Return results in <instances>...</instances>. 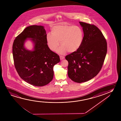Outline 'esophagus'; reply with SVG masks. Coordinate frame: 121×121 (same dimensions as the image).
<instances>
[{"label":"esophagus","instance_id":"1","mask_svg":"<svg viewBox=\"0 0 121 121\" xmlns=\"http://www.w3.org/2000/svg\"><path fill=\"white\" fill-rule=\"evenodd\" d=\"M60 60H63L65 59V56H60Z\"/></svg>","mask_w":121,"mask_h":121}]
</instances>
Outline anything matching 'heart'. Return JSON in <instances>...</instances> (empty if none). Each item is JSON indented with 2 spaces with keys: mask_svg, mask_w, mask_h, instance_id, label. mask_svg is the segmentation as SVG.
<instances>
[{
  "mask_svg": "<svg viewBox=\"0 0 121 121\" xmlns=\"http://www.w3.org/2000/svg\"><path fill=\"white\" fill-rule=\"evenodd\" d=\"M83 31L80 26L61 24L54 26L51 34L48 33L46 40L48 48L52 51L57 49L60 43L61 46L57 50L58 53L66 52L73 53L77 51L83 42Z\"/></svg>",
  "mask_w": 121,
  "mask_h": 121,
  "instance_id": "heart-1",
  "label": "heart"
}]
</instances>
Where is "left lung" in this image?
Segmentation results:
<instances>
[{
  "instance_id": "1",
  "label": "left lung",
  "mask_w": 121,
  "mask_h": 121,
  "mask_svg": "<svg viewBox=\"0 0 121 121\" xmlns=\"http://www.w3.org/2000/svg\"><path fill=\"white\" fill-rule=\"evenodd\" d=\"M84 37L81 47L65 56L68 62V75L81 83L93 78L103 65L107 54V44L101 31L94 24L79 22Z\"/></svg>"
}]
</instances>
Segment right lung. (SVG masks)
Returning <instances> with one entry per match:
<instances>
[{
    "mask_svg": "<svg viewBox=\"0 0 121 121\" xmlns=\"http://www.w3.org/2000/svg\"><path fill=\"white\" fill-rule=\"evenodd\" d=\"M43 26L32 25L25 28L16 37L13 45L14 66L20 77L37 86L46 85L54 77L53 67L60 62V56L48 48ZM27 38L35 44L34 51L24 47Z\"/></svg>",
    "mask_w": 121,
    "mask_h": 121,
    "instance_id": "add662e5",
    "label": "right lung"
}]
</instances>
